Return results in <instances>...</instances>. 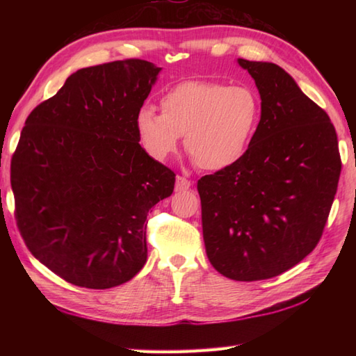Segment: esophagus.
I'll return each instance as SVG.
<instances>
[{
  "instance_id": "esophagus-1",
  "label": "esophagus",
  "mask_w": 356,
  "mask_h": 356,
  "mask_svg": "<svg viewBox=\"0 0 356 356\" xmlns=\"http://www.w3.org/2000/svg\"><path fill=\"white\" fill-rule=\"evenodd\" d=\"M190 188H191L190 180L182 177V176H177L176 177V185H174V190H176V193L186 191V190H190Z\"/></svg>"
}]
</instances>
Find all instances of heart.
I'll return each instance as SVG.
<instances>
[{
  "mask_svg": "<svg viewBox=\"0 0 356 356\" xmlns=\"http://www.w3.org/2000/svg\"><path fill=\"white\" fill-rule=\"evenodd\" d=\"M162 111L143 105L136 113V131L156 161L185 147L202 170L220 171L248 153L260 120V99L248 86L185 81L161 99Z\"/></svg>",
  "mask_w": 356,
  "mask_h": 356,
  "instance_id": "b5f03b06",
  "label": "heart"
}]
</instances>
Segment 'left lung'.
<instances>
[{
	"label": "left lung",
	"instance_id": "1",
	"mask_svg": "<svg viewBox=\"0 0 356 356\" xmlns=\"http://www.w3.org/2000/svg\"><path fill=\"white\" fill-rule=\"evenodd\" d=\"M261 115L240 162L202 177V228L214 269L237 282L283 274L314 251L334 203L341 159L327 113L282 67L237 59Z\"/></svg>",
	"mask_w": 356,
	"mask_h": 356
}]
</instances>
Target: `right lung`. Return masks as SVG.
Wrapping results in <instances>:
<instances>
[{
    "mask_svg": "<svg viewBox=\"0 0 356 356\" xmlns=\"http://www.w3.org/2000/svg\"><path fill=\"white\" fill-rule=\"evenodd\" d=\"M161 72L142 59L81 69L22 128L10 166L18 228L35 259L74 286H119L147 261V216L176 182L136 131Z\"/></svg>",
    "mask_w": 356,
    "mask_h": 356,
    "instance_id": "right-lung-1",
    "label": "right lung"
}]
</instances>
